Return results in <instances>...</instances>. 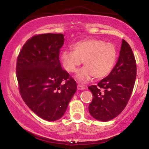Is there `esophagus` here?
I'll list each match as a JSON object with an SVG mask.
<instances>
[{
	"mask_svg": "<svg viewBox=\"0 0 149 149\" xmlns=\"http://www.w3.org/2000/svg\"><path fill=\"white\" fill-rule=\"evenodd\" d=\"M77 88H78V89H79V90H82V89H85V88H86V87H85V85L79 84L78 85H77Z\"/></svg>",
	"mask_w": 149,
	"mask_h": 149,
	"instance_id": "esophagus-1",
	"label": "esophagus"
}]
</instances>
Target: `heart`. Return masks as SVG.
Segmentation results:
<instances>
[{"label": "heart", "instance_id": "obj_1", "mask_svg": "<svg viewBox=\"0 0 149 149\" xmlns=\"http://www.w3.org/2000/svg\"><path fill=\"white\" fill-rule=\"evenodd\" d=\"M117 57L113 44L97 38H87L73 45V51L66 49L61 54L63 66L68 72H75L83 61L85 67L77 73V79L82 82L93 77L101 79L113 70Z\"/></svg>", "mask_w": 149, "mask_h": 149}]
</instances>
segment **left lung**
Masks as SVG:
<instances>
[{"mask_svg":"<svg viewBox=\"0 0 149 149\" xmlns=\"http://www.w3.org/2000/svg\"><path fill=\"white\" fill-rule=\"evenodd\" d=\"M136 78V62L130 45L123 40L117 64L111 73L88 87L93 95L89 111L94 119L107 121L123 111L131 97Z\"/></svg>","mask_w":149,"mask_h":149,"instance_id":"8db88e82","label":"left lung"}]
</instances>
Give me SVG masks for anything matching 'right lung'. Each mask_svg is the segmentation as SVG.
<instances>
[{
  "label": "right lung",
  "instance_id": "right-lung-1",
  "mask_svg": "<svg viewBox=\"0 0 149 149\" xmlns=\"http://www.w3.org/2000/svg\"><path fill=\"white\" fill-rule=\"evenodd\" d=\"M62 34H36L22 47L17 58L16 76L21 97L36 115L46 121L64 115L77 87L61 66Z\"/></svg>",
  "mask_w": 149,
  "mask_h": 149
}]
</instances>
